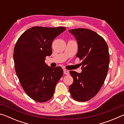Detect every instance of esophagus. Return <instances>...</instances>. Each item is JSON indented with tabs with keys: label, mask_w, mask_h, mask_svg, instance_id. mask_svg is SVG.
Returning <instances> with one entry per match:
<instances>
[{
	"label": "esophagus",
	"mask_w": 124,
	"mask_h": 124,
	"mask_svg": "<svg viewBox=\"0 0 124 124\" xmlns=\"http://www.w3.org/2000/svg\"><path fill=\"white\" fill-rule=\"evenodd\" d=\"M64 74H66V75H69V74H70V72H69L68 70H64Z\"/></svg>",
	"instance_id": "1"
}]
</instances>
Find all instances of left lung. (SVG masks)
Returning a JSON list of instances; mask_svg holds the SVG:
<instances>
[{
    "label": "left lung",
    "instance_id": "left-lung-1",
    "mask_svg": "<svg viewBox=\"0 0 124 124\" xmlns=\"http://www.w3.org/2000/svg\"><path fill=\"white\" fill-rule=\"evenodd\" d=\"M69 32L77 40L76 57L82 61L81 73L70 72L73 78L70 92L75 101L86 102L97 95L106 78L109 63L108 47L103 37L91 29L76 28Z\"/></svg>",
    "mask_w": 124,
    "mask_h": 124
}]
</instances>
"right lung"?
<instances>
[{"label":"right lung","instance_id":"right-lung-1","mask_svg":"<svg viewBox=\"0 0 124 124\" xmlns=\"http://www.w3.org/2000/svg\"><path fill=\"white\" fill-rule=\"evenodd\" d=\"M66 30L64 27L35 26L19 37L15 46L14 60L16 73L23 89L29 97L38 102L50 100L63 70L51 68L45 57L52 54L54 39Z\"/></svg>","mask_w":124,"mask_h":124}]
</instances>
